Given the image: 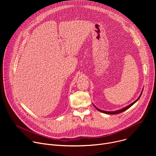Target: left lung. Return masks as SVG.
<instances>
[{"label": "left lung", "instance_id": "obj_1", "mask_svg": "<svg viewBox=\"0 0 156 156\" xmlns=\"http://www.w3.org/2000/svg\"><path fill=\"white\" fill-rule=\"evenodd\" d=\"M142 93H143V91H142V92H141V94H140V96H139V98L135 101V102H133V103H131V104H129V105H128V106H126V107H124V108H122V109H120V110H116V111H114V112H107V111H104V110H100L99 108H98L95 105H94V107H95V108L98 110V111H100V112H102V113H104V114H110V115H112V114H120V113H121V112H123V111H125L126 110H127L128 108H129L131 106H132L133 104H134L136 102H137V101L140 99V98L141 97V94H142Z\"/></svg>", "mask_w": 156, "mask_h": 156}]
</instances>
